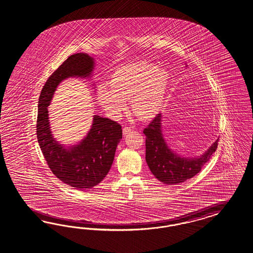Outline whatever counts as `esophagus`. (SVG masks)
<instances>
[{
	"instance_id": "obj_1",
	"label": "esophagus",
	"mask_w": 253,
	"mask_h": 253,
	"mask_svg": "<svg viewBox=\"0 0 253 253\" xmlns=\"http://www.w3.org/2000/svg\"><path fill=\"white\" fill-rule=\"evenodd\" d=\"M131 130V129L129 128V127H127V126H124V129H123V132H124V135H126V134H128L129 131Z\"/></svg>"
}]
</instances>
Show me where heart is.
Instances as JSON below:
<instances>
[{
	"instance_id": "1",
	"label": "heart",
	"mask_w": 253,
	"mask_h": 253,
	"mask_svg": "<svg viewBox=\"0 0 253 253\" xmlns=\"http://www.w3.org/2000/svg\"><path fill=\"white\" fill-rule=\"evenodd\" d=\"M110 87L99 86L98 101L112 118L121 116L125 100L137 119H154L164 105L169 86L167 71L153 63L141 61L117 68L110 80Z\"/></svg>"
}]
</instances>
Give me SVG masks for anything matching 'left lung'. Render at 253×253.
I'll return each instance as SVG.
<instances>
[{
	"label": "left lung",
	"instance_id": "left-lung-1",
	"mask_svg": "<svg viewBox=\"0 0 253 253\" xmlns=\"http://www.w3.org/2000/svg\"><path fill=\"white\" fill-rule=\"evenodd\" d=\"M146 136L145 159L151 172L161 182L176 185L192 178L201 171L217 148L218 139L198 158L181 157L167 146L162 133V115L156 117L143 129Z\"/></svg>",
	"mask_w": 253,
	"mask_h": 253
}]
</instances>
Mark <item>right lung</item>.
<instances>
[{"label":"right lung","mask_w":253,"mask_h":253,"mask_svg":"<svg viewBox=\"0 0 253 253\" xmlns=\"http://www.w3.org/2000/svg\"><path fill=\"white\" fill-rule=\"evenodd\" d=\"M93 68V58L87 54L68 56L46 81L38 101L37 141L44 159L57 178L80 190L98 185L110 171L118 143L123 138L122 126L111 119L94 115L87 135L78 145L66 148L53 138L47 107L61 81L89 77Z\"/></svg>","instance_id":"add662e5"}]
</instances>
